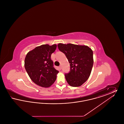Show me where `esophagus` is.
<instances>
[{"label": "esophagus", "mask_w": 124, "mask_h": 124, "mask_svg": "<svg viewBox=\"0 0 124 124\" xmlns=\"http://www.w3.org/2000/svg\"><path fill=\"white\" fill-rule=\"evenodd\" d=\"M59 70H61V69H62V66H61V65L59 66Z\"/></svg>", "instance_id": "1"}]
</instances>
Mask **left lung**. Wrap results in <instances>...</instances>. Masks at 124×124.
<instances>
[{
	"label": "left lung",
	"mask_w": 124,
	"mask_h": 124,
	"mask_svg": "<svg viewBox=\"0 0 124 124\" xmlns=\"http://www.w3.org/2000/svg\"><path fill=\"white\" fill-rule=\"evenodd\" d=\"M70 63V71L65 74L68 84L72 87L81 86L90 76L93 64V52L88 46L72 44L58 45Z\"/></svg>",
	"instance_id": "obj_1"
}]
</instances>
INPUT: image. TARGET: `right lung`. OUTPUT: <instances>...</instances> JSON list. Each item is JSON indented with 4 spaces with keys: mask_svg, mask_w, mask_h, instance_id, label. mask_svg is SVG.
<instances>
[{
    "mask_svg": "<svg viewBox=\"0 0 124 124\" xmlns=\"http://www.w3.org/2000/svg\"><path fill=\"white\" fill-rule=\"evenodd\" d=\"M56 44L43 45L27 53L24 67L31 80L43 87H49L55 81L59 71L53 67L51 59L56 49Z\"/></svg>",
    "mask_w": 124,
    "mask_h": 124,
    "instance_id": "right-lung-1",
    "label": "right lung"
}]
</instances>
